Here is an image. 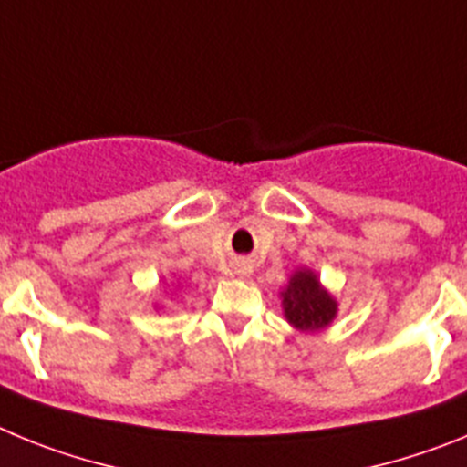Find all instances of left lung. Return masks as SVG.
Segmentation results:
<instances>
[{
    "mask_svg": "<svg viewBox=\"0 0 467 467\" xmlns=\"http://www.w3.org/2000/svg\"><path fill=\"white\" fill-rule=\"evenodd\" d=\"M285 317L301 332H316L332 323L337 301L320 287L313 271H296L283 292Z\"/></svg>",
    "mask_w": 467,
    "mask_h": 467,
    "instance_id": "1",
    "label": "left lung"
}]
</instances>
